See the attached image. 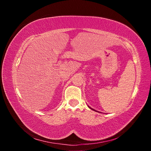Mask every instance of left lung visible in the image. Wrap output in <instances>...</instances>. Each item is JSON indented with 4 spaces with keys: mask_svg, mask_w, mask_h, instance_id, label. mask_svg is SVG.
Here are the masks:
<instances>
[{
    "mask_svg": "<svg viewBox=\"0 0 151 151\" xmlns=\"http://www.w3.org/2000/svg\"><path fill=\"white\" fill-rule=\"evenodd\" d=\"M89 107V108H90V109H91L92 110H93V111H95V110H94V109H92V108H91V107L90 106H88ZM97 112H98V111H97Z\"/></svg>",
    "mask_w": 151,
    "mask_h": 151,
    "instance_id": "1",
    "label": "left lung"
}]
</instances>
